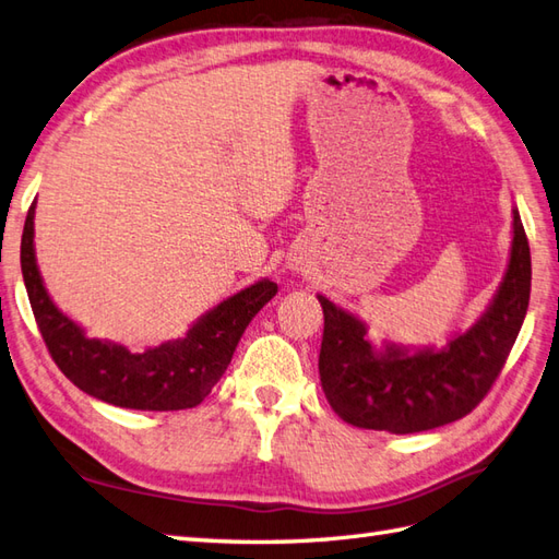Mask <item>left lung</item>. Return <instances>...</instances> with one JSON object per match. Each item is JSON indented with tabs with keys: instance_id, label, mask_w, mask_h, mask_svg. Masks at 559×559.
<instances>
[{
	"instance_id": "obj_1",
	"label": "left lung",
	"mask_w": 559,
	"mask_h": 559,
	"mask_svg": "<svg viewBox=\"0 0 559 559\" xmlns=\"http://www.w3.org/2000/svg\"><path fill=\"white\" fill-rule=\"evenodd\" d=\"M528 296L531 251L516 210L510 267L495 301L448 349L406 354L400 346H388L378 354L366 342L364 322L318 296L325 316L318 358L322 392L346 424L396 436L464 418L486 400L502 373L522 330Z\"/></svg>"
}]
</instances>
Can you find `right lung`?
<instances>
[{
	"label": "right lung",
	"instance_id": "1",
	"mask_svg": "<svg viewBox=\"0 0 559 559\" xmlns=\"http://www.w3.org/2000/svg\"><path fill=\"white\" fill-rule=\"evenodd\" d=\"M33 213L28 207L21 237V272L33 316L52 361L79 390L123 408L179 412L201 404L225 373L248 322L277 294L263 280L222 301L189 330V337L143 354L127 346L88 340L49 299L33 251Z\"/></svg>",
	"mask_w": 559,
	"mask_h": 559
}]
</instances>
